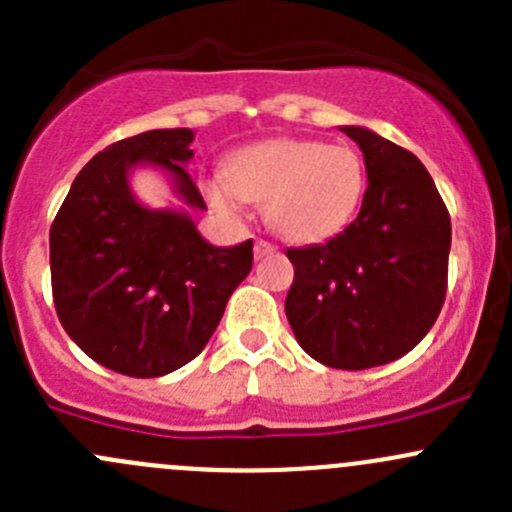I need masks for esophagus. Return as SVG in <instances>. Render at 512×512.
<instances>
[{"mask_svg": "<svg viewBox=\"0 0 512 512\" xmlns=\"http://www.w3.org/2000/svg\"><path fill=\"white\" fill-rule=\"evenodd\" d=\"M275 252H277V247L272 245L270 240H262V237H260V240H255V257H257V260L275 255Z\"/></svg>", "mask_w": 512, "mask_h": 512, "instance_id": "34e87169", "label": "esophagus"}]
</instances>
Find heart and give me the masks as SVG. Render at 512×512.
Segmentation results:
<instances>
[{
  "mask_svg": "<svg viewBox=\"0 0 512 512\" xmlns=\"http://www.w3.org/2000/svg\"><path fill=\"white\" fill-rule=\"evenodd\" d=\"M366 188V168L349 146L277 138L232 153L225 178L205 185L213 208L240 210V198L265 203V218L292 242H319L354 218Z\"/></svg>",
  "mask_w": 512,
  "mask_h": 512,
  "instance_id": "1",
  "label": "heart"
}]
</instances>
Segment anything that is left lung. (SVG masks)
Instances as JSON below:
<instances>
[{"instance_id":"left-lung-1","label":"left lung","mask_w":512,"mask_h":512,"mask_svg":"<svg viewBox=\"0 0 512 512\" xmlns=\"http://www.w3.org/2000/svg\"><path fill=\"white\" fill-rule=\"evenodd\" d=\"M366 185L354 223L324 245L287 247L285 312L299 347L332 369H371L416 347L443 307L451 215L414 153L359 126Z\"/></svg>"}]
</instances>
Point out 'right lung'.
I'll list each match as a JSON object with an SVG mask.
<instances>
[{
    "mask_svg": "<svg viewBox=\"0 0 512 512\" xmlns=\"http://www.w3.org/2000/svg\"><path fill=\"white\" fill-rule=\"evenodd\" d=\"M193 131L123 138L84 165L49 232L51 294L61 327L106 369L156 379L195 359L252 270V240L213 247L183 213L141 208L128 170L158 163L193 208L205 200L183 163Z\"/></svg>",
    "mask_w": 512,
    "mask_h": 512,
    "instance_id": "1",
    "label": "right lung"
}]
</instances>
